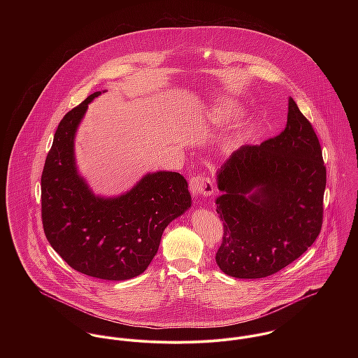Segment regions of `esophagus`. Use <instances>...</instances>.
Segmentation results:
<instances>
[{"instance_id":"34e87169","label":"esophagus","mask_w":358,"mask_h":358,"mask_svg":"<svg viewBox=\"0 0 358 358\" xmlns=\"http://www.w3.org/2000/svg\"><path fill=\"white\" fill-rule=\"evenodd\" d=\"M215 187L213 183L210 182L209 178H206L205 175H194L190 179V192L193 193L194 197H205V196H210L213 193Z\"/></svg>"}]
</instances>
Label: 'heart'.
<instances>
[{"mask_svg":"<svg viewBox=\"0 0 358 358\" xmlns=\"http://www.w3.org/2000/svg\"><path fill=\"white\" fill-rule=\"evenodd\" d=\"M217 115H219L220 118H230V117L236 115V110H234L231 106L224 104V106L219 107V110H217Z\"/></svg>","mask_w":358,"mask_h":358,"instance_id":"1","label":"heart"}]
</instances>
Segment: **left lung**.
<instances>
[{
	"mask_svg": "<svg viewBox=\"0 0 358 358\" xmlns=\"http://www.w3.org/2000/svg\"><path fill=\"white\" fill-rule=\"evenodd\" d=\"M216 183L224 234L215 259L224 274L271 275L318 237L327 172L318 138L294 99L285 129L231 154L216 172Z\"/></svg>",
	"mask_w": 358,
	"mask_h": 358,
	"instance_id": "obj_1",
	"label": "left lung"
}]
</instances>
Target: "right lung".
<instances>
[{
    "instance_id": "1",
    "label": "right lung",
    "mask_w": 358,
    "mask_h": 358,
    "mask_svg": "<svg viewBox=\"0 0 358 358\" xmlns=\"http://www.w3.org/2000/svg\"><path fill=\"white\" fill-rule=\"evenodd\" d=\"M90 95L60 121L41 176L43 226L52 248L74 270L90 277L124 281L142 274L158 251L165 227L192 206L183 175L146 173L132 189L95 194L80 175L74 141Z\"/></svg>"
}]
</instances>
